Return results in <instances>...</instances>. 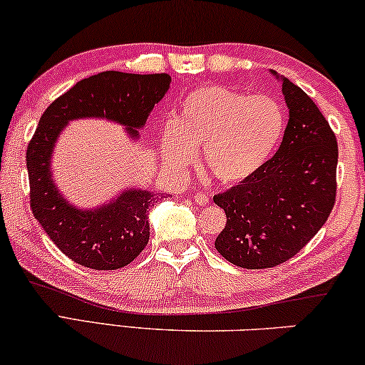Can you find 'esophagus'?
Returning <instances> with one entry per match:
<instances>
[{"label":"esophagus","mask_w":365,"mask_h":365,"mask_svg":"<svg viewBox=\"0 0 365 365\" xmlns=\"http://www.w3.org/2000/svg\"><path fill=\"white\" fill-rule=\"evenodd\" d=\"M193 200H195V203H197V205H208V201H210L208 195L203 193V192H198V193H195Z\"/></svg>","instance_id":"esophagus-1"}]
</instances>
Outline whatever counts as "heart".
Listing matches in <instances>:
<instances>
[{
  "label": "heart",
  "instance_id": "heart-1",
  "mask_svg": "<svg viewBox=\"0 0 365 365\" xmlns=\"http://www.w3.org/2000/svg\"><path fill=\"white\" fill-rule=\"evenodd\" d=\"M287 111L269 95L225 86H201L183 98L175 119L162 130L164 165L182 172L203 145L205 164L217 180L237 183L255 175L279 149Z\"/></svg>",
  "mask_w": 365,
  "mask_h": 365
}]
</instances>
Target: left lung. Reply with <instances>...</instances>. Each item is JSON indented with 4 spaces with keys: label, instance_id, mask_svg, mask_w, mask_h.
Instances as JSON below:
<instances>
[{
    "label": "left lung",
    "instance_id": "1",
    "mask_svg": "<svg viewBox=\"0 0 365 365\" xmlns=\"http://www.w3.org/2000/svg\"><path fill=\"white\" fill-rule=\"evenodd\" d=\"M272 73L282 81L288 106L280 148L255 175L213 198L227 217L216 251L242 269L292 259L322 230L336 201L333 129L300 86Z\"/></svg>",
    "mask_w": 365,
    "mask_h": 365
}]
</instances>
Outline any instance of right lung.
Returning a JSON list of instances; mask_svg holds the SVG:
<instances>
[{"label":"right lung","mask_w":365,"mask_h":365,"mask_svg":"<svg viewBox=\"0 0 365 365\" xmlns=\"http://www.w3.org/2000/svg\"><path fill=\"white\" fill-rule=\"evenodd\" d=\"M170 81L167 73L101 72L80 80L43 111L26 152L31 210L52 242L73 262L95 270H116L133 262L148 246L149 208L159 197L128 188L93 210L70 205L52 178L57 139L70 121L85 118L121 124L138 139Z\"/></svg>","instance_id":"obj_1"}]
</instances>
